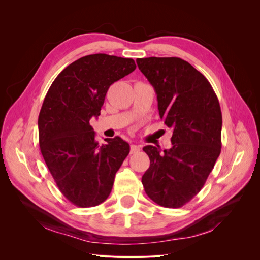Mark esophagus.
I'll use <instances>...</instances> for the list:
<instances>
[{
	"instance_id": "1",
	"label": "esophagus",
	"mask_w": 260,
	"mask_h": 260,
	"mask_svg": "<svg viewBox=\"0 0 260 260\" xmlns=\"http://www.w3.org/2000/svg\"><path fill=\"white\" fill-rule=\"evenodd\" d=\"M140 146L139 145H136V144H132L131 146H130V153L131 154H136V153H138V152H140Z\"/></svg>"
}]
</instances>
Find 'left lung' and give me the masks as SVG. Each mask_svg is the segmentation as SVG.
<instances>
[{"instance_id":"8db88e82","label":"left lung","mask_w":260,"mask_h":260,"mask_svg":"<svg viewBox=\"0 0 260 260\" xmlns=\"http://www.w3.org/2000/svg\"><path fill=\"white\" fill-rule=\"evenodd\" d=\"M156 92L160 119L172 130L169 149L147 145L145 193L167 208L182 207L198 194L221 152L222 115L205 76L179 57L138 58Z\"/></svg>"}]
</instances>
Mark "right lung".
<instances>
[{
  "mask_svg": "<svg viewBox=\"0 0 260 260\" xmlns=\"http://www.w3.org/2000/svg\"><path fill=\"white\" fill-rule=\"evenodd\" d=\"M136 67L132 58L86 55L62 70L46 93L39 145L59 191L78 207L98 206L108 198L130 152L119 137L100 145L90 119L100 116L109 86Z\"/></svg>",
  "mask_w": 260,
  "mask_h": 260,
  "instance_id": "add662e5",
  "label": "right lung"
}]
</instances>
